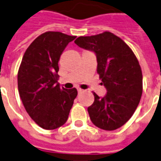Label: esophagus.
Listing matches in <instances>:
<instances>
[{
	"mask_svg": "<svg viewBox=\"0 0 161 161\" xmlns=\"http://www.w3.org/2000/svg\"><path fill=\"white\" fill-rule=\"evenodd\" d=\"M77 90H78V92H79V93H82L83 91H84V90H83V89H81V88H77Z\"/></svg>",
	"mask_w": 161,
	"mask_h": 161,
	"instance_id": "34e87169",
	"label": "esophagus"
}]
</instances>
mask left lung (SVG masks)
<instances>
[{"instance_id": "1", "label": "left lung", "mask_w": 161, "mask_h": 161, "mask_svg": "<svg viewBox=\"0 0 161 161\" xmlns=\"http://www.w3.org/2000/svg\"><path fill=\"white\" fill-rule=\"evenodd\" d=\"M79 47L96 53L97 73L107 89L105 97L94 92L88 108L91 121L103 130H115L132 117L143 93V74L138 60L127 43L111 32L80 36Z\"/></svg>"}]
</instances>
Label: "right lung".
Here are the masks:
<instances>
[{
    "label": "right lung",
    "instance_id": "1",
    "mask_svg": "<svg viewBox=\"0 0 161 161\" xmlns=\"http://www.w3.org/2000/svg\"><path fill=\"white\" fill-rule=\"evenodd\" d=\"M76 38L60 32L38 36L24 54L18 69L19 96L25 111L41 128L52 130L66 122L78 92L58 83V61L67 44Z\"/></svg>",
    "mask_w": 161,
    "mask_h": 161
}]
</instances>
